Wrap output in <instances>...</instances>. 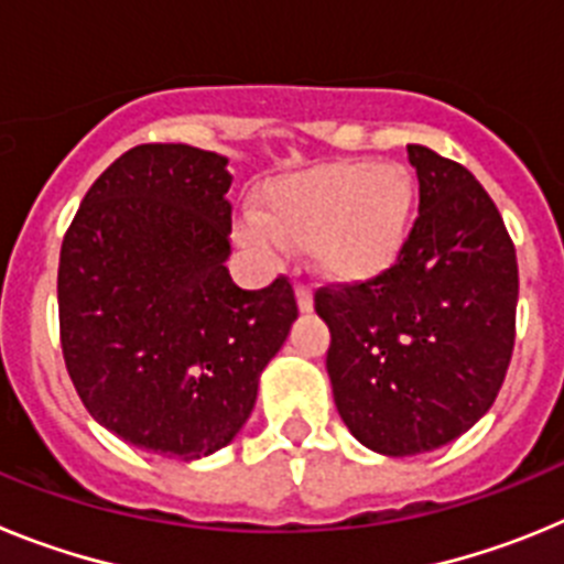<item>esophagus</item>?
I'll list each match as a JSON object with an SVG mask.
<instances>
[{
    "mask_svg": "<svg viewBox=\"0 0 564 564\" xmlns=\"http://www.w3.org/2000/svg\"><path fill=\"white\" fill-rule=\"evenodd\" d=\"M296 302H299V311L302 313L313 311V291L307 285H302V282L296 285Z\"/></svg>",
    "mask_w": 564,
    "mask_h": 564,
    "instance_id": "obj_1",
    "label": "esophagus"
}]
</instances>
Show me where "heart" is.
Segmentation results:
<instances>
[{"label": "heart", "mask_w": 564, "mask_h": 564, "mask_svg": "<svg viewBox=\"0 0 564 564\" xmlns=\"http://www.w3.org/2000/svg\"><path fill=\"white\" fill-rule=\"evenodd\" d=\"M412 214L415 183L403 166L330 163L273 181L239 237L259 248H307L325 276L358 282L395 265Z\"/></svg>", "instance_id": "b5f03b06"}]
</instances>
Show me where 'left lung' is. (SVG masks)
I'll use <instances>...</instances> for the list:
<instances>
[{
	"mask_svg": "<svg viewBox=\"0 0 564 564\" xmlns=\"http://www.w3.org/2000/svg\"><path fill=\"white\" fill-rule=\"evenodd\" d=\"M417 217L395 265L327 282V376L338 415L372 452L421 455L495 403L517 333V251L495 200L460 163L406 147Z\"/></svg>",
	"mask_w": 564,
	"mask_h": 564,
	"instance_id": "obj_1",
	"label": "left lung"
}]
</instances>
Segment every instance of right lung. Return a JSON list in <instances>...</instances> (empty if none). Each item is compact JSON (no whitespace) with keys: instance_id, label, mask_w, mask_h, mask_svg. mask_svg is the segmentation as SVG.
Masks as SVG:
<instances>
[{"instance_id":"obj_1","label":"right lung","mask_w":564,"mask_h":564,"mask_svg":"<svg viewBox=\"0 0 564 564\" xmlns=\"http://www.w3.org/2000/svg\"><path fill=\"white\" fill-rule=\"evenodd\" d=\"M186 143H141L84 194L58 259V336L101 426L158 455L223 449L299 316L291 279L228 276L231 174Z\"/></svg>"}]
</instances>
